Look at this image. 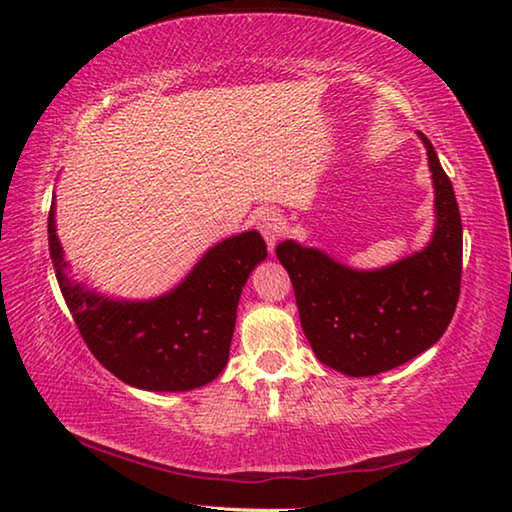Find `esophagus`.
Listing matches in <instances>:
<instances>
[{
    "label": "esophagus",
    "mask_w": 512,
    "mask_h": 512,
    "mask_svg": "<svg viewBox=\"0 0 512 512\" xmlns=\"http://www.w3.org/2000/svg\"><path fill=\"white\" fill-rule=\"evenodd\" d=\"M257 230L262 232V237L266 239V246L268 250H275L277 239L282 237L284 228H287V221H284V216L280 212H273V210H266V212H259L257 214Z\"/></svg>",
    "instance_id": "obj_1"
}]
</instances>
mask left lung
Returning <instances> with one entry per match:
<instances>
[{"instance_id": "left-lung-1", "label": "left lung", "mask_w": 512, "mask_h": 512, "mask_svg": "<svg viewBox=\"0 0 512 512\" xmlns=\"http://www.w3.org/2000/svg\"><path fill=\"white\" fill-rule=\"evenodd\" d=\"M424 144L433 185L427 246L381 268H354L316 246L277 244L296 291L300 323L316 359L348 377H372L438 343L461 291L463 225L452 180L431 142Z\"/></svg>"}]
</instances>
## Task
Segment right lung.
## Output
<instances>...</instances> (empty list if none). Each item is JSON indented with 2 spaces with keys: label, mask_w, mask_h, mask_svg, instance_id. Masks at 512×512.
Wrapping results in <instances>:
<instances>
[{
  "label": "right lung",
  "mask_w": 512,
  "mask_h": 512,
  "mask_svg": "<svg viewBox=\"0 0 512 512\" xmlns=\"http://www.w3.org/2000/svg\"><path fill=\"white\" fill-rule=\"evenodd\" d=\"M47 223L58 287L103 368L151 393L194 391L221 375L228 366L241 291L268 255L257 230L207 248L173 289L131 300L76 280L56 232V194Z\"/></svg>",
  "instance_id": "right-lung-1"
}]
</instances>
